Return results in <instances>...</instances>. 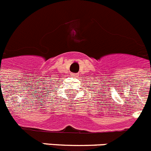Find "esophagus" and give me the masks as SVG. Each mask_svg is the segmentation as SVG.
I'll list each match as a JSON object with an SVG mask.
<instances>
[{
	"mask_svg": "<svg viewBox=\"0 0 151 151\" xmlns=\"http://www.w3.org/2000/svg\"><path fill=\"white\" fill-rule=\"evenodd\" d=\"M72 76H74V77H77V76H78V74H72Z\"/></svg>",
	"mask_w": 151,
	"mask_h": 151,
	"instance_id": "34e87169",
	"label": "esophagus"
}]
</instances>
